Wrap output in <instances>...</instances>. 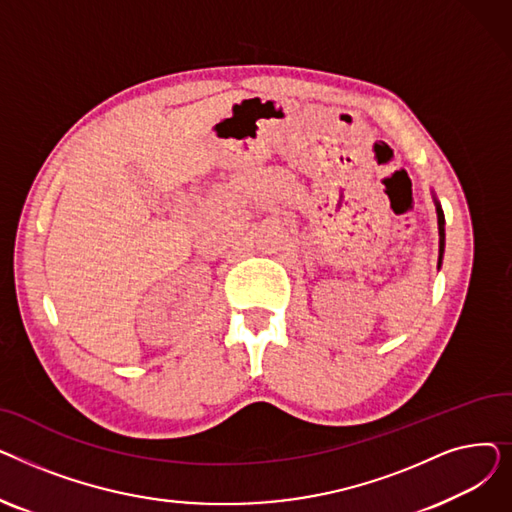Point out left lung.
I'll return each mask as SVG.
<instances>
[{"instance_id":"left-lung-1","label":"left lung","mask_w":512,"mask_h":512,"mask_svg":"<svg viewBox=\"0 0 512 512\" xmlns=\"http://www.w3.org/2000/svg\"><path fill=\"white\" fill-rule=\"evenodd\" d=\"M436 209H438V232H440V253H438V267H440L442 255H444V211L440 205Z\"/></svg>"}]
</instances>
